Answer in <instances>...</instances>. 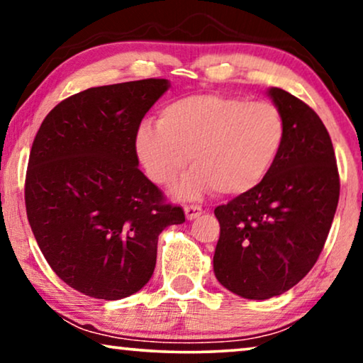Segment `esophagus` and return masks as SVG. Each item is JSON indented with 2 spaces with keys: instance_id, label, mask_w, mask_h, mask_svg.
Instances as JSON below:
<instances>
[{
  "instance_id": "obj_1",
  "label": "esophagus",
  "mask_w": 363,
  "mask_h": 363,
  "mask_svg": "<svg viewBox=\"0 0 363 363\" xmlns=\"http://www.w3.org/2000/svg\"><path fill=\"white\" fill-rule=\"evenodd\" d=\"M184 212H186L187 220H194V218H197L199 216H202V213H203L202 207L196 206V203H191V206H184Z\"/></svg>"
}]
</instances>
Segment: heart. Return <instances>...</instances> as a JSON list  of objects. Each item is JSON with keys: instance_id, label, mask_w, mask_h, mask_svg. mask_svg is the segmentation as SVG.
Returning <instances> with one entry per match:
<instances>
[{"instance_id": "obj_1", "label": "heart", "mask_w": 363, "mask_h": 363, "mask_svg": "<svg viewBox=\"0 0 363 363\" xmlns=\"http://www.w3.org/2000/svg\"><path fill=\"white\" fill-rule=\"evenodd\" d=\"M284 135L281 110L269 101L197 94L164 106L160 123H143L136 150L146 174L160 186L181 176L189 156L194 169L177 187L182 197H197L207 189L237 196L269 174Z\"/></svg>"}]
</instances>
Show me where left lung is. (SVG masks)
<instances>
[{
    "mask_svg": "<svg viewBox=\"0 0 363 363\" xmlns=\"http://www.w3.org/2000/svg\"><path fill=\"white\" fill-rule=\"evenodd\" d=\"M286 135L269 174L213 213L220 223L213 273L247 299H268L298 284L323 252L339 202L333 141L318 113L281 89H269Z\"/></svg>",
    "mask_w": 363,
    "mask_h": 363,
    "instance_id": "8db88e82",
    "label": "left lung"
}]
</instances>
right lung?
I'll use <instances>...</instances> for the list:
<instances>
[{
  "mask_svg": "<svg viewBox=\"0 0 363 363\" xmlns=\"http://www.w3.org/2000/svg\"><path fill=\"white\" fill-rule=\"evenodd\" d=\"M166 79L91 86L55 105L30 147L24 201L44 258L70 288L116 301L152 277L157 237L186 222L138 169L141 120Z\"/></svg>",
  "mask_w": 363,
  "mask_h": 363,
  "instance_id": "add662e5",
  "label": "right lung"
}]
</instances>
